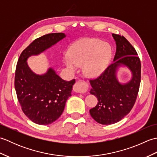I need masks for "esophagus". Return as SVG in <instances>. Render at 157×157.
Masks as SVG:
<instances>
[{
  "instance_id": "obj_1",
  "label": "esophagus",
  "mask_w": 157,
  "mask_h": 157,
  "mask_svg": "<svg viewBox=\"0 0 157 157\" xmlns=\"http://www.w3.org/2000/svg\"><path fill=\"white\" fill-rule=\"evenodd\" d=\"M87 90V86H86L85 82L82 81L77 82L73 86V90L75 92L78 93H84Z\"/></svg>"
}]
</instances>
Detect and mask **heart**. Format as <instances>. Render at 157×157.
I'll return each mask as SVG.
<instances>
[{
    "label": "heart",
    "mask_w": 157,
    "mask_h": 157,
    "mask_svg": "<svg viewBox=\"0 0 157 157\" xmlns=\"http://www.w3.org/2000/svg\"><path fill=\"white\" fill-rule=\"evenodd\" d=\"M112 51L107 43L96 38H85L70 50L65 63L73 71L84 65V72L89 78H96L105 71L111 60Z\"/></svg>",
    "instance_id": "heart-1"
}]
</instances>
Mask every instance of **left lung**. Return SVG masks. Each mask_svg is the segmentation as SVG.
Returning a JSON list of instances; mask_svg holds the SVG:
<instances>
[{"label": "left lung", "instance_id": "left-lung-1", "mask_svg": "<svg viewBox=\"0 0 157 157\" xmlns=\"http://www.w3.org/2000/svg\"><path fill=\"white\" fill-rule=\"evenodd\" d=\"M116 43L113 63L97 78L90 79V94L98 98V104L90 110L96 122L111 125L121 120L131 111L138 94L141 82V63L138 53L124 36L112 34ZM126 66L132 78L126 84H121L116 78L118 68Z\"/></svg>", "mask_w": 157, "mask_h": 157}]
</instances>
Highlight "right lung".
<instances>
[{
    "label": "right lung",
    "mask_w": 157,
    "mask_h": 157,
    "mask_svg": "<svg viewBox=\"0 0 157 157\" xmlns=\"http://www.w3.org/2000/svg\"><path fill=\"white\" fill-rule=\"evenodd\" d=\"M65 37L63 33H52L34 40L23 50L17 63L15 88L17 99L24 114L39 125L51 124L61 115L75 80H63L52 68L44 75H37L26 61L29 56L40 54Z\"/></svg>",
    "instance_id": "add662e5"
}]
</instances>
